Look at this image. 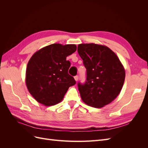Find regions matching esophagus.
Instances as JSON below:
<instances>
[{
    "instance_id": "esophagus-1",
    "label": "esophagus",
    "mask_w": 148,
    "mask_h": 148,
    "mask_svg": "<svg viewBox=\"0 0 148 148\" xmlns=\"http://www.w3.org/2000/svg\"><path fill=\"white\" fill-rule=\"evenodd\" d=\"M74 78H75V81L77 82L78 80V76H75V77H74Z\"/></svg>"
}]
</instances>
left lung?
I'll use <instances>...</instances> for the list:
<instances>
[{"instance_id":"obj_1","label":"left lung","mask_w":148,"mask_h":148,"mask_svg":"<svg viewBox=\"0 0 148 148\" xmlns=\"http://www.w3.org/2000/svg\"><path fill=\"white\" fill-rule=\"evenodd\" d=\"M78 52L86 69V81L78 83V90L85 104L101 108L110 104L120 94L125 71L115 53L106 46L80 44Z\"/></svg>"}]
</instances>
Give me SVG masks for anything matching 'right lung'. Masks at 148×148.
I'll return each mask as SVG.
<instances>
[{"mask_svg": "<svg viewBox=\"0 0 148 148\" xmlns=\"http://www.w3.org/2000/svg\"><path fill=\"white\" fill-rule=\"evenodd\" d=\"M77 50L75 44H52L36 52L26 70V84L39 103L56 105L62 101L70 86L76 84L68 73L70 62L66 57Z\"/></svg>", "mask_w": 148, "mask_h": 148, "instance_id": "1", "label": "right lung"}]
</instances>
